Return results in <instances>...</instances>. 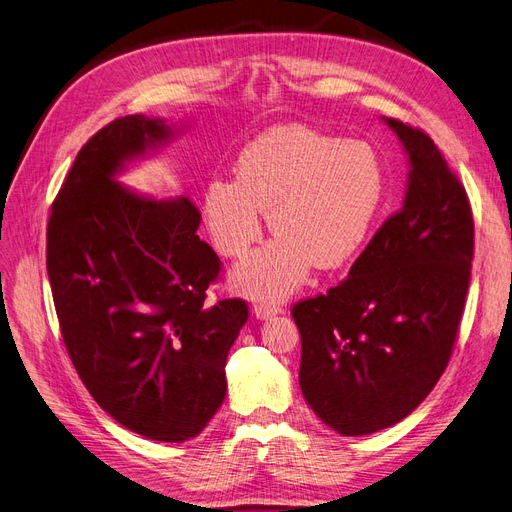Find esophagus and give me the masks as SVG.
Wrapping results in <instances>:
<instances>
[{"label":"esophagus","instance_id":"1","mask_svg":"<svg viewBox=\"0 0 512 512\" xmlns=\"http://www.w3.org/2000/svg\"><path fill=\"white\" fill-rule=\"evenodd\" d=\"M280 312H285V308H282L280 304H278V306H276V304H268V301H257V304L253 306V314H255L257 318H261V320L272 318V316H276V314H280Z\"/></svg>","mask_w":512,"mask_h":512}]
</instances>
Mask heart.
<instances>
[{
    "label": "heart",
    "instance_id": "1",
    "mask_svg": "<svg viewBox=\"0 0 512 512\" xmlns=\"http://www.w3.org/2000/svg\"><path fill=\"white\" fill-rule=\"evenodd\" d=\"M386 166L375 145L308 126H276L246 145L236 179L204 187V219L215 249L240 259L261 238L278 236L236 272L251 297L282 299L312 266L337 270L365 249L386 200Z\"/></svg>",
    "mask_w": 512,
    "mask_h": 512
}]
</instances>
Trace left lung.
<instances>
[{
  "mask_svg": "<svg viewBox=\"0 0 512 512\" xmlns=\"http://www.w3.org/2000/svg\"><path fill=\"white\" fill-rule=\"evenodd\" d=\"M409 156L401 211L388 217L325 295L291 314L301 335L299 386L344 437L394 426L447 369L475 253V221L460 179L424 130L386 118Z\"/></svg>",
  "mask_w": 512,
  "mask_h": 512,
  "instance_id": "left-lung-1",
  "label": "left lung"
}]
</instances>
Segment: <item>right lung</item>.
Listing matches in <instances>:
<instances>
[{
	"mask_svg": "<svg viewBox=\"0 0 512 512\" xmlns=\"http://www.w3.org/2000/svg\"><path fill=\"white\" fill-rule=\"evenodd\" d=\"M170 137L164 120L137 113L86 141L52 202L46 268L65 348L92 399L141 437L183 443L225 399L227 352L249 304L206 301L221 261L196 236L192 200L158 202L113 179Z\"/></svg>",
	"mask_w": 512,
	"mask_h": 512,
	"instance_id": "obj_1",
	"label": "right lung"
}]
</instances>
